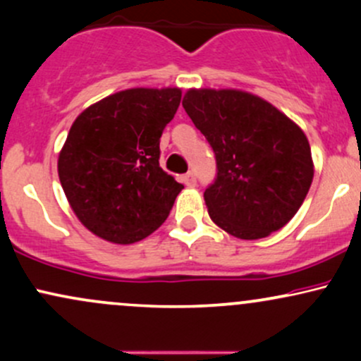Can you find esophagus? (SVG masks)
I'll return each instance as SVG.
<instances>
[{"label": "esophagus", "mask_w": 361, "mask_h": 361, "mask_svg": "<svg viewBox=\"0 0 361 361\" xmlns=\"http://www.w3.org/2000/svg\"><path fill=\"white\" fill-rule=\"evenodd\" d=\"M181 181H183L186 186H190V188H193V186L197 185V178H195V175H193L192 171H188V173H186V175L181 176Z\"/></svg>", "instance_id": "34e87169"}]
</instances>
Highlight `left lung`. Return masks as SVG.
<instances>
[{"label":"left lung","instance_id":"1","mask_svg":"<svg viewBox=\"0 0 361 361\" xmlns=\"http://www.w3.org/2000/svg\"><path fill=\"white\" fill-rule=\"evenodd\" d=\"M183 109L217 159V180L204 193L210 219L246 241L281 229L304 204L314 178L304 130L244 90L190 88Z\"/></svg>","mask_w":361,"mask_h":361}]
</instances>
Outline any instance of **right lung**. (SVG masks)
I'll use <instances>...</instances> for the list:
<instances>
[{
    "label": "right lung",
    "instance_id": "add662e5",
    "mask_svg": "<svg viewBox=\"0 0 361 361\" xmlns=\"http://www.w3.org/2000/svg\"><path fill=\"white\" fill-rule=\"evenodd\" d=\"M180 88H130L78 115L57 157L73 212L90 233L114 244L152 234L183 185L159 166V139L175 117Z\"/></svg>",
    "mask_w": 361,
    "mask_h": 361
}]
</instances>
